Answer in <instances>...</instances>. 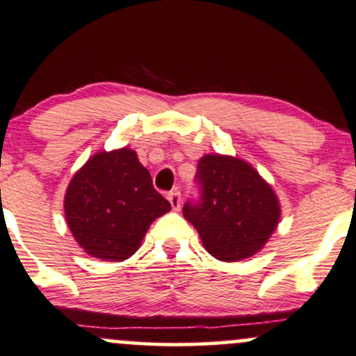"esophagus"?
I'll use <instances>...</instances> for the list:
<instances>
[{
	"label": "esophagus",
	"mask_w": 356,
	"mask_h": 356,
	"mask_svg": "<svg viewBox=\"0 0 356 356\" xmlns=\"http://www.w3.org/2000/svg\"><path fill=\"white\" fill-rule=\"evenodd\" d=\"M167 199H169V202L172 205L174 211H179V207H181V192L179 191L170 192V194L167 195Z\"/></svg>",
	"instance_id": "34e87169"
}]
</instances>
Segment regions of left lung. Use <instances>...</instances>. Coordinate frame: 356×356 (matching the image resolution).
Instances as JSON below:
<instances>
[{
	"instance_id": "obj_1",
	"label": "left lung",
	"mask_w": 356,
	"mask_h": 356,
	"mask_svg": "<svg viewBox=\"0 0 356 356\" xmlns=\"http://www.w3.org/2000/svg\"><path fill=\"white\" fill-rule=\"evenodd\" d=\"M199 204L184 217L199 232L205 250L222 262L250 259L265 247L280 220L275 191L254 165L224 154H205L197 164Z\"/></svg>"
}]
</instances>
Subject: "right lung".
Returning <instances> with one entry per match:
<instances>
[{"instance_id": "1", "label": "right lung", "mask_w": 356, "mask_h": 356, "mask_svg": "<svg viewBox=\"0 0 356 356\" xmlns=\"http://www.w3.org/2000/svg\"><path fill=\"white\" fill-rule=\"evenodd\" d=\"M169 211L170 204L127 145L89 157L64 194L74 241L88 255L108 262L134 255L152 222Z\"/></svg>"}]
</instances>
